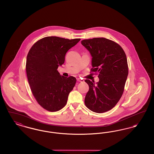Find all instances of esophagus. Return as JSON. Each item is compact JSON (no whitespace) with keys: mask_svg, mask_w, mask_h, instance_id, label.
Listing matches in <instances>:
<instances>
[{"mask_svg":"<svg viewBox=\"0 0 154 154\" xmlns=\"http://www.w3.org/2000/svg\"><path fill=\"white\" fill-rule=\"evenodd\" d=\"M77 82H84V80L81 78H77Z\"/></svg>","mask_w":154,"mask_h":154,"instance_id":"1","label":"esophagus"}]
</instances>
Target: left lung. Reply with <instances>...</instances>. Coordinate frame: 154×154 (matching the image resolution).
Returning a JSON list of instances; mask_svg holds the SVG:
<instances>
[{"label":"left lung","instance_id":"8db88e82","mask_svg":"<svg viewBox=\"0 0 154 154\" xmlns=\"http://www.w3.org/2000/svg\"><path fill=\"white\" fill-rule=\"evenodd\" d=\"M92 56L91 72H98L96 84L85 80L89 91L85 105L91 111L103 113L113 108L123 93L128 75L126 55L117 43L105 38L82 41Z\"/></svg>","mask_w":154,"mask_h":154}]
</instances>
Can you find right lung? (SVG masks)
I'll list each match as a JSON object with an SVG mask.
<instances>
[{"mask_svg": "<svg viewBox=\"0 0 154 154\" xmlns=\"http://www.w3.org/2000/svg\"><path fill=\"white\" fill-rule=\"evenodd\" d=\"M80 41L47 36L38 41L28 52V81L38 103L48 111L63 108L75 84V77L60 75L57 69L64 63L67 52Z\"/></svg>", "mask_w": 154, "mask_h": 154, "instance_id": "1", "label": "right lung"}]
</instances>
